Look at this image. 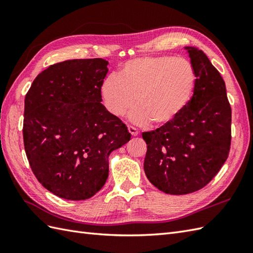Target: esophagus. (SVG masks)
Returning a JSON list of instances; mask_svg holds the SVG:
<instances>
[{
  "label": "esophagus",
  "instance_id": "1",
  "mask_svg": "<svg viewBox=\"0 0 253 253\" xmlns=\"http://www.w3.org/2000/svg\"><path fill=\"white\" fill-rule=\"evenodd\" d=\"M127 128H128V131L131 133V136H138L139 131H138L137 128H135L133 126H131V125H128Z\"/></svg>",
  "mask_w": 253,
  "mask_h": 253
}]
</instances>
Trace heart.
Segmentation results:
<instances>
[{"label": "heart", "mask_w": 253, "mask_h": 253, "mask_svg": "<svg viewBox=\"0 0 253 253\" xmlns=\"http://www.w3.org/2000/svg\"><path fill=\"white\" fill-rule=\"evenodd\" d=\"M196 84L191 63L181 57L146 56L124 64L120 75L101 84V96L112 115L130 114L138 125L162 127L173 122L190 101Z\"/></svg>", "instance_id": "1"}]
</instances>
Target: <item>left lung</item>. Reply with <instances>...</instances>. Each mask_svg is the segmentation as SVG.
<instances>
[{"mask_svg": "<svg viewBox=\"0 0 253 253\" xmlns=\"http://www.w3.org/2000/svg\"><path fill=\"white\" fill-rule=\"evenodd\" d=\"M187 49L197 77L190 101L169 125L142 133L144 173L169 195L207 186L227 160L232 141V109L221 74L201 50Z\"/></svg>", "mask_w": 253, "mask_h": 253, "instance_id": "left-lung-1", "label": "left lung"}]
</instances>
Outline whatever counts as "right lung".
<instances>
[{
  "label": "right lung",
  "instance_id": "obj_1",
  "mask_svg": "<svg viewBox=\"0 0 253 253\" xmlns=\"http://www.w3.org/2000/svg\"><path fill=\"white\" fill-rule=\"evenodd\" d=\"M103 58L69 60L38 75L25 98L24 146L40 184L67 200L94 196L109 157L129 141L125 124L101 103Z\"/></svg>",
  "mask_w": 253,
  "mask_h": 253
}]
</instances>
